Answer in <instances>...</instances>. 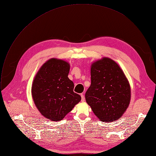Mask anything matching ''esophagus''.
<instances>
[{"instance_id":"esophagus-1","label":"esophagus","mask_w":156,"mask_h":156,"mask_svg":"<svg viewBox=\"0 0 156 156\" xmlns=\"http://www.w3.org/2000/svg\"><path fill=\"white\" fill-rule=\"evenodd\" d=\"M81 102H84L85 101V99H84V96L83 94H81Z\"/></svg>"}]
</instances>
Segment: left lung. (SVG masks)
I'll use <instances>...</instances> for the list:
<instances>
[{
    "instance_id": "left-lung-1",
    "label": "left lung",
    "mask_w": 156,
    "mask_h": 156,
    "mask_svg": "<svg viewBox=\"0 0 156 156\" xmlns=\"http://www.w3.org/2000/svg\"><path fill=\"white\" fill-rule=\"evenodd\" d=\"M91 80L85 98L95 115L107 122L120 119L129 104L131 89L119 65L107 57L94 62Z\"/></svg>"
}]
</instances>
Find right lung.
Returning <instances> with one entry per match:
<instances>
[{"mask_svg": "<svg viewBox=\"0 0 156 156\" xmlns=\"http://www.w3.org/2000/svg\"><path fill=\"white\" fill-rule=\"evenodd\" d=\"M69 71L68 62L52 58L43 64L34 77L31 87L34 104L44 117L52 121L62 120L81 99L73 92Z\"/></svg>", "mask_w": 156, "mask_h": 156, "instance_id": "obj_1", "label": "right lung"}]
</instances>
